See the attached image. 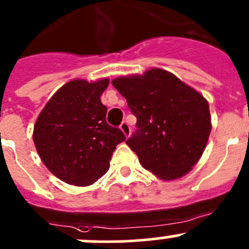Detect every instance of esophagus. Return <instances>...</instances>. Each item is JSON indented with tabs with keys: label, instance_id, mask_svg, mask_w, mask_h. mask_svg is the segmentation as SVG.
Returning <instances> with one entry per match:
<instances>
[{
	"label": "esophagus",
	"instance_id": "34e87169",
	"mask_svg": "<svg viewBox=\"0 0 249 249\" xmlns=\"http://www.w3.org/2000/svg\"><path fill=\"white\" fill-rule=\"evenodd\" d=\"M120 129H121L122 132H124V134L125 135V138H128L130 135V127H129V125H128V124L125 121L122 122L121 125H120Z\"/></svg>",
	"mask_w": 249,
	"mask_h": 249
}]
</instances>
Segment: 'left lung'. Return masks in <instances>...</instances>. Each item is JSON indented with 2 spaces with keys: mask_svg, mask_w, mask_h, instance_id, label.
<instances>
[{
  "mask_svg": "<svg viewBox=\"0 0 249 249\" xmlns=\"http://www.w3.org/2000/svg\"><path fill=\"white\" fill-rule=\"evenodd\" d=\"M112 86L137 117L138 129L125 144L140 164L162 180H174L190 172L202 156L212 129L203 95L157 68L115 78Z\"/></svg>",
  "mask_w": 249,
  "mask_h": 249,
  "instance_id": "8db88e82",
  "label": "left lung"
}]
</instances>
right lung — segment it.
Listing matches in <instances>:
<instances>
[{"label": "right lung", "mask_w": 249, "mask_h": 249, "mask_svg": "<svg viewBox=\"0 0 249 249\" xmlns=\"http://www.w3.org/2000/svg\"><path fill=\"white\" fill-rule=\"evenodd\" d=\"M109 80H72L59 88L38 115L34 142L44 166L60 180L87 186L102 178L125 137L107 124L100 95Z\"/></svg>", "instance_id": "obj_1"}]
</instances>
